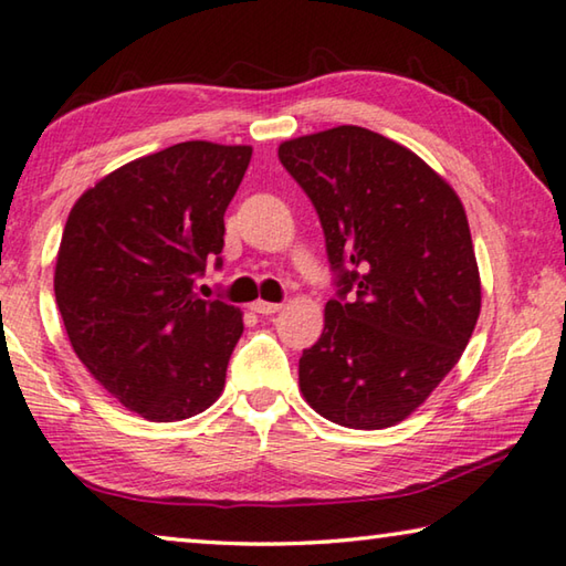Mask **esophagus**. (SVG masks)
Listing matches in <instances>:
<instances>
[{
  "label": "esophagus",
  "instance_id": "1",
  "mask_svg": "<svg viewBox=\"0 0 566 566\" xmlns=\"http://www.w3.org/2000/svg\"><path fill=\"white\" fill-rule=\"evenodd\" d=\"M251 310H254L256 315H274V312H280V310H282V304L256 300V302H251Z\"/></svg>",
  "mask_w": 566,
  "mask_h": 566
}]
</instances>
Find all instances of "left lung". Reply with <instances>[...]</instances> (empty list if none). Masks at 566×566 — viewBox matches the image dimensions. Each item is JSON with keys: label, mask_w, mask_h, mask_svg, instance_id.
Instances as JSON below:
<instances>
[{"label": "left lung", "mask_w": 566, "mask_h": 566, "mask_svg": "<svg viewBox=\"0 0 566 566\" xmlns=\"http://www.w3.org/2000/svg\"><path fill=\"white\" fill-rule=\"evenodd\" d=\"M282 166L315 206L337 297L300 357L304 400L332 423H400L461 360L481 312L469 219L400 143L357 125L284 140Z\"/></svg>", "instance_id": "obj_1"}]
</instances>
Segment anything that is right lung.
<instances>
[{"instance_id": "1", "label": "right lung", "mask_w": 566, "mask_h": 566, "mask_svg": "<svg viewBox=\"0 0 566 566\" xmlns=\"http://www.w3.org/2000/svg\"><path fill=\"white\" fill-rule=\"evenodd\" d=\"M249 160L251 146L176 143L87 188L62 231L55 300L70 345L154 423L199 416L227 382L241 312L193 284L206 262L221 266L223 213Z\"/></svg>"}]
</instances>
